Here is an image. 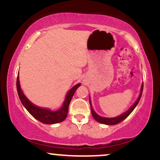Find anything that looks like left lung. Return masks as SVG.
<instances>
[{
  "instance_id": "1",
  "label": "left lung",
  "mask_w": 160,
  "mask_h": 160,
  "mask_svg": "<svg viewBox=\"0 0 160 160\" xmlns=\"http://www.w3.org/2000/svg\"><path fill=\"white\" fill-rule=\"evenodd\" d=\"M142 90H143V82L141 86V88H140V92H139V94L137 98V100L135 101L134 103L131 106L130 108H129L126 112H125L124 113H122V114L119 115V116L115 117H101L100 115L97 114L96 112H94V110L93 109L92 105V101H91V98L89 96V102H90V106H91V110H92V117H94V119L96 121H98V122L102 123V124H105V125H114L116 124H118L120 122H122V120H124L128 116L129 114H131V112L134 111V109L136 108V106H137V104L139 103V100H140L141 96H142Z\"/></svg>"
}]
</instances>
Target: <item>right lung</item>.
Returning a JSON list of instances; mask_svg holds the SVG:
<instances>
[{"mask_svg": "<svg viewBox=\"0 0 160 160\" xmlns=\"http://www.w3.org/2000/svg\"><path fill=\"white\" fill-rule=\"evenodd\" d=\"M80 83H78L72 87L71 89L67 92L66 95L65 100L62 102L61 107L58 110H51L50 108H41L36 106L30 101L29 99L26 97L23 94V92L21 89V85H20L19 80V73L18 74L17 78V90L18 94L19 96L20 100L21 103L25 107L26 110L29 112V114L34 117L36 120H39L40 122L44 123V124H56V123L61 122L66 118L68 115V106L72 100V97L76 92L77 88L80 86Z\"/></svg>", "mask_w": 160, "mask_h": 160, "instance_id": "1", "label": "right lung"}]
</instances>
